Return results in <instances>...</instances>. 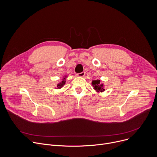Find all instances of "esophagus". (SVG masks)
<instances>
[{
    "mask_svg": "<svg viewBox=\"0 0 157 157\" xmlns=\"http://www.w3.org/2000/svg\"><path fill=\"white\" fill-rule=\"evenodd\" d=\"M77 75H78L79 77H84V75H85V72H84V71L81 72V73H78Z\"/></svg>",
    "mask_w": 157,
    "mask_h": 157,
    "instance_id": "34e87169",
    "label": "esophagus"
}]
</instances>
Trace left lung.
<instances>
[{"label": "left lung", "instance_id": "left-lung-1", "mask_svg": "<svg viewBox=\"0 0 157 157\" xmlns=\"http://www.w3.org/2000/svg\"><path fill=\"white\" fill-rule=\"evenodd\" d=\"M92 84L96 91H97L98 92L104 91L105 89H104V85L100 82V80L97 79L95 81H93Z\"/></svg>", "mask_w": 157, "mask_h": 157}]
</instances>
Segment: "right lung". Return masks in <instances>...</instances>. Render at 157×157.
Listing matches in <instances>:
<instances>
[{"mask_svg":"<svg viewBox=\"0 0 157 157\" xmlns=\"http://www.w3.org/2000/svg\"><path fill=\"white\" fill-rule=\"evenodd\" d=\"M64 78H65V77H64ZM65 82H66V80H65V78H64V79H63V81H62L61 82H59V83L57 85L58 88H61V87H62L63 86V85L65 84Z\"/></svg>","mask_w":157,"mask_h":157,"instance_id":"obj_1","label":"right lung"}]
</instances>
